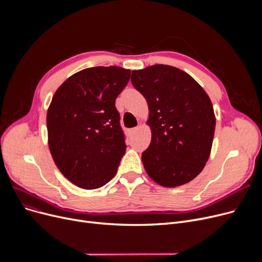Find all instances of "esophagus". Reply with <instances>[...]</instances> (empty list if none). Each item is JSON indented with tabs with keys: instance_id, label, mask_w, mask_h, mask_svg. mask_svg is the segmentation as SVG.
<instances>
[{
	"instance_id": "obj_1",
	"label": "esophagus",
	"mask_w": 262,
	"mask_h": 262,
	"mask_svg": "<svg viewBox=\"0 0 262 262\" xmlns=\"http://www.w3.org/2000/svg\"><path fill=\"white\" fill-rule=\"evenodd\" d=\"M138 129H139V127H134V128H130V129L128 130V134H129V136L132 137L133 135H135L137 132H138Z\"/></svg>"
}]
</instances>
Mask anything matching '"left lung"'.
I'll return each mask as SVG.
<instances>
[{
    "mask_svg": "<svg viewBox=\"0 0 262 262\" xmlns=\"http://www.w3.org/2000/svg\"><path fill=\"white\" fill-rule=\"evenodd\" d=\"M132 84L149 112L152 140L141 157L147 175L167 188L194 180L209 159L214 136L208 94L188 73L167 64L134 70Z\"/></svg>",
    "mask_w": 262,
    "mask_h": 262,
    "instance_id": "obj_1",
    "label": "left lung"
}]
</instances>
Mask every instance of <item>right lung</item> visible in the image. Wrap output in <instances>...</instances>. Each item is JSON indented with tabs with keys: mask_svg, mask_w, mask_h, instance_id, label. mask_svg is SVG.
I'll use <instances>...</instances> for the list:
<instances>
[{
	"mask_svg": "<svg viewBox=\"0 0 262 262\" xmlns=\"http://www.w3.org/2000/svg\"><path fill=\"white\" fill-rule=\"evenodd\" d=\"M129 77L130 70L117 66L88 68L53 95L47 114L50 152L61 174L81 189L113 180L125 154L116 99Z\"/></svg>",
	"mask_w": 262,
	"mask_h": 262,
	"instance_id": "obj_1",
	"label": "right lung"
}]
</instances>
